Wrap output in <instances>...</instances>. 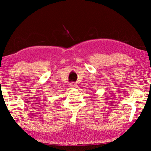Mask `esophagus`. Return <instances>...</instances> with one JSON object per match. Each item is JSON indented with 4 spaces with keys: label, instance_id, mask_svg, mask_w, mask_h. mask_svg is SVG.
I'll return each mask as SVG.
<instances>
[{
    "label": "esophagus",
    "instance_id": "obj_1",
    "mask_svg": "<svg viewBox=\"0 0 151 151\" xmlns=\"http://www.w3.org/2000/svg\"><path fill=\"white\" fill-rule=\"evenodd\" d=\"M77 87H78V86H77V84H76V83H71L70 85V89L76 88Z\"/></svg>",
    "mask_w": 151,
    "mask_h": 151
}]
</instances>
